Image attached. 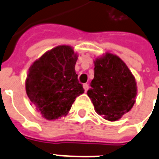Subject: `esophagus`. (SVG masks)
Masks as SVG:
<instances>
[{"instance_id":"34e87169","label":"esophagus","mask_w":159,"mask_h":159,"mask_svg":"<svg viewBox=\"0 0 159 159\" xmlns=\"http://www.w3.org/2000/svg\"><path fill=\"white\" fill-rule=\"evenodd\" d=\"M84 89V90L87 91L89 89V84L88 83H85V84H84V85H83Z\"/></svg>"}]
</instances>
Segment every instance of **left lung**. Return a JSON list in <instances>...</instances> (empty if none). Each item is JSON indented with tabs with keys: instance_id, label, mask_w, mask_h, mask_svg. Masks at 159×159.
Returning a JSON list of instances; mask_svg holds the SVG:
<instances>
[{
	"instance_id": "8db88e82",
	"label": "left lung",
	"mask_w": 159,
	"mask_h": 159,
	"mask_svg": "<svg viewBox=\"0 0 159 159\" xmlns=\"http://www.w3.org/2000/svg\"><path fill=\"white\" fill-rule=\"evenodd\" d=\"M88 96L95 111L109 121H116L132 109L137 94L134 77L125 63L109 53L94 61V78Z\"/></svg>"
}]
</instances>
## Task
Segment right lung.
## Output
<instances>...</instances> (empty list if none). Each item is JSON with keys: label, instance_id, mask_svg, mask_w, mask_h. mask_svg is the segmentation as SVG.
Masks as SVG:
<instances>
[{"label": "right lung", "instance_id": "1", "mask_svg": "<svg viewBox=\"0 0 159 159\" xmlns=\"http://www.w3.org/2000/svg\"><path fill=\"white\" fill-rule=\"evenodd\" d=\"M78 55L68 45L43 55L30 67L25 89L30 100L48 120L66 115L75 98L84 93L75 73Z\"/></svg>", "mask_w": 159, "mask_h": 159}]
</instances>
